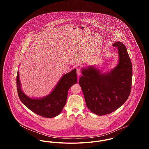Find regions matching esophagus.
<instances>
[{
    "instance_id": "34e87169",
    "label": "esophagus",
    "mask_w": 149,
    "mask_h": 149,
    "mask_svg": "<svg viewBox=\"0 0 149 149\" xmlns=\"http://www.w3.org/2000/svg\"><path fill=\"white\" fill-rule=\"evenodd\" d=\"M77 75H81V69L78 68V69H77Z\"/></svg>"
}]
</instances>
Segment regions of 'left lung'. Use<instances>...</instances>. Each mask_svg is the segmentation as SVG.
<instances>
[{"label":"left lung","instance_id":"obj_1","mask_svg":"<svg viewBox=\"0 0 149 149\" xmlns=\"http://www.w3.org/2000/svg\"><path fill=\"white\" fill-rule=\"evenodd\" d=\"M118 49V64L107 73L89 66L82 69L79 83L86 106L98 116L111 113L128 99L131 90L132 68L126 46L120 42L113 43Z\"/></svg>","mask_w":149,"mask_h":149}]
</instances>
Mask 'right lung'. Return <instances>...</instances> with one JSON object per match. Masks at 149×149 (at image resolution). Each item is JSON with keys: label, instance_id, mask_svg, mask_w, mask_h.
Returning a JSON list of instances; mask_svg holds the SVG:
<instances>
[{"label": "right lung", "instance_id": "obj_1", "mask_svg": "<svg viewBox=\"0 0 149 149\" xmlns=\"http://www.w3.org/2000/svg\"><path fill=\"white\" fill-rule=\"evenodd\" d=\"M77 83L75 69L62 77L49 95L41 99H32L22 92L18 71L17 75V89L22 102L33 112L46 118L55 117L61 113L66 103L69 89Z\"/></svg>", "mask_w": 149, "mask_h": 149}]
</instances>
